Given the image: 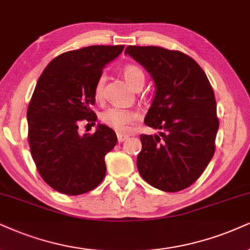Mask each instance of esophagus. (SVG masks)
I'll return each instance as SVG.
<instances>
[{
    "label": "esophagus",
    "instance_id": "obj_1",
    "mask_svg": "<svg viewBox=\"0 0 250 250\" xmlns=\"http://www.w3.org/2000/svg\"><path fill=\"white\" fill-rule=\"evenodd\" d=\"M128 138L127 134H123V133H117V139H118V143H123Z\"/></svg>",
    "mask_w": 250,
    "mask_h": 250
}]
</instances>
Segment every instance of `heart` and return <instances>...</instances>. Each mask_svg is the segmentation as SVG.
Masks as SVG:
<instances>
[{
    "mask_svg": "<svg viewBox=\"0 0 250 250\" xmlns=\"http://www.w3.org/2000/svg\"><path fill=\"white\" fill-rule=\"evenodd\" d=\"M123 75H124L126 82L133 89L140 84L144 85L145 74L143 69L138 66H134V64L126 66L123 69ZM104 84H105V75H100L94 87L95 98L98 101L103 98ZM137 119L138 113L134 110L122 109V107L115 106L103 111L101 115V120L104 124L118 132H127L130 130V125L133 124Z\"/></svg>",
    "mask_w": 250,
    "mask_h": 250,
    "instance_id": "1",
    "label": "heart"
}]
</instances>
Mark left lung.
<instances>
[{
	"mask_svg": "<svg viewBox=\"0 0 250 250\" xmlns=\"http://www.w3.org/2000/svg\"><path fill=\"white\" fill-rule=\"evenodd\" d=\"M155 82V97L145 124L161 130L141 134L137 167L147 183L166 192L189 188L200 177L215 149L219 127L213 89L189 55L159 46H127Z\"/></svg>",
	"mask_w": 250,
	"mask_h": 250,
	"instance_id": "left-lung-1",
	"label": "left lung"
}]
</instances>
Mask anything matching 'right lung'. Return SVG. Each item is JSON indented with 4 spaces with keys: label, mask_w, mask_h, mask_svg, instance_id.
<instances>
[{
    "label": "right lung",
    "mask_w": 250,
    "mask_h": 250,
    "mask_svg": "<svg viewBox=\"0 0 250 250\" xmlns=\"http://www.w3.org/2000/svg\"><path fill=\"white\" fill-rule=\"evenodd\" d=\"M124 45H94L54 58L42 73L27 107V140L40 176L54 190L78 196L95 189L106 172L105 155L117 144L112 128L79 134V122L95 125L94 87L103 67Z\"/></svg>",
    "instance_id": "obj_1"
}]
</instances>
